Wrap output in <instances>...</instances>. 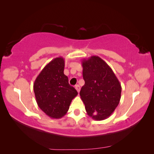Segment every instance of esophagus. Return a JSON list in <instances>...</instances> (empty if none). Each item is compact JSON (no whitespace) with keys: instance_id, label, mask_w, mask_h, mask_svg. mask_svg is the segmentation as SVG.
<instances>
[{"instance_id":"34e87169","label":"esophagus","mask_w":154,"mask_h":154,"mask_svg":"<svg viewBox=\"0 0 154 154\" xmlns=\"http://www.w3.org/2000/svg\"><path fill=\"white\" fill-rule=\"evenodd\" d=\"M75 88L76 89V91H78V92L79 93L80 92V86L79 85H75Z\"/></svg>"}]
</instances>
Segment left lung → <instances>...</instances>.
<instances>
[{
	"instance_id": "8db88e82",
	"label": "left lung",
	"mask_w": 154,
	"mask_h": 154,
	"mask_svg": "<svg viewBox=\"0 0 154 154\" xmlns=\"http://www.w3.org/2000/svg\"><path fill=\"white\" fill-rule=\"evenodd\" d=\"M85 81L80 92L87 114L93 119L108 118L118 106L122 86L110 67L97 56L83 59Z\"/></svg>"
}]
</instances>
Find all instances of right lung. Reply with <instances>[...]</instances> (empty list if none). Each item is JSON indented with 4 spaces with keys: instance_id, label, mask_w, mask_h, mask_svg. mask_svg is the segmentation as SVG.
<instances>
[{
    "instance_id": "obj_1",
    "label": "right lung",
    "mask_w": 154,
    "mask_h": 154,
    "mask_svg": "<svg viewBox=\"0 0 154 154\" xmlns=\"http://www.w3.org/2000/svg\"><path fill=\"white\" fill-rule=\"evenodd\" d=\"M64 67L63 58H54L42 70L33 84L37 105L51 118L60 119L66 115L78 95L75 88L69 84Z\"/></svg>"
}]
</instances>
